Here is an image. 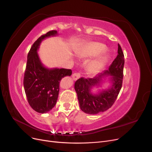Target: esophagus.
Instances as JSON below:
<instances>
[{
  "label": "esophagus",
  "mask_w": 152,
  "mask_h": 152,
  "mask_svg": "<svg viewBox=\"0 0 152 152\" xmlns=\"http://www.w3.org/2000/svg\"><path fill=\"white\" fill-rule=\"evenodd\" d=\"M72 77L73 80H76L78 79H79L80 77V73H73Z\"/></svg>",
  "instance_id": "obj_1"
}]
</instances>
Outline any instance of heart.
Here are the masks:
<instances>
[{"instance_id": "obj_1", "label": "heart", "mask_w": 152, "mask_h": 152, "mask_svg": "<svg viewBox=\"0 0 152 152\" xmlns=\"http://www.w3.org/2000/svg\"><path fill=\"white\" fill-rule=\"evenodd\" d=\"M105 49V46L100 43H94L82 48L77 52V56L79 59H84L97 56ZM108 60V56L102 54L91 61L86 66L87 72L90 75H94L98 73L106 65Z\"/></svg>"}]
</instances>
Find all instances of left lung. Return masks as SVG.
Wrapping results in <instances>:
<instances>
[{
  "label": "left lung",
  "instance_id": "left-lung-1",
  "mask_svg": "<svg viewBox=\"0 0 152 152\" xmlns=\"http://www.w3.org/2000/svg\"><path fill=\"white\" fill-rule=\"evenodd\" d=\"M124 56L118 44V55L108 70L91 79L80 78L75 83L74 88L82 111L87 114H97L112 107L120 92L123 79ZM108 78L110 86L94 94V87H101L104 79Z\"/></svg>",
  "mask_w": 152,
  "mask_h": 152
}]
</instances>
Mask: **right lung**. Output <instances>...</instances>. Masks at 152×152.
<instances>
[{"instance_id": "right-lung-1", "label": "right lung", "mask_w": 152, "mask_h": 152, "mask_svg": "<svg viewBox=\"0 0 152 152\" xmlns=\"http://www.w3.org/2000/svg\"><path fill=\"white\" fill-rule=\"evenodd\" d=\"M58 35L56 30L50 31L37 40L27 56L23 85L30 107L35 112L45 113L56 103L59 82L62 78L72 75L70 69L45 67L37 53L42 41Z\"/></svg>"}]
</instances>
